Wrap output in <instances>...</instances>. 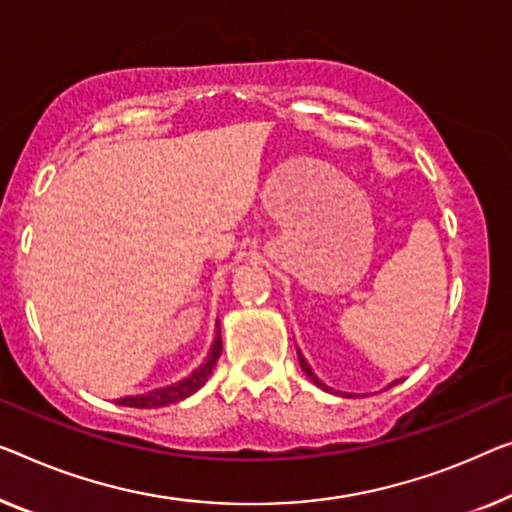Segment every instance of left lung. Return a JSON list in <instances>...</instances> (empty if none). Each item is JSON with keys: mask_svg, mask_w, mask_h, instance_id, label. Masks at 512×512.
I'll list each match as a JSON object with an SVG mask.
<instances>
[{"mask_svg": "<svg viewBox=\"0 0 512 512\" xmlns=\"http://www.w3.org/2000/svg\"><path fill=\"white\" fill-rule=\"evenodd\" d=\"M296 356H299V363H301V370L305 372V377H308V379L312 381V384H315L317 388H322V391H326V393H335V395H342V398H356V393H342V391H333V388H331V386H326V384H324V381H322V379H319V377L315 375V372H312V368H310V363H308V361H305V356L301 354V349H296ZM398 381H400V379H395V381H391V384H388V388H391V386H395V384H398Z\"/></svg>", "mask_w": 512, "mask_h": 512, "instance_id": "obj_1", "label": "left lung"}]
</instances>
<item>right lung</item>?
<instances>
[{"mask_svg": "<svg viewBox=\"0 0 512 512\" xmlns=\"http://www.w3.org/2000/svg\"><path fill=\"white\" fill-rule=\"evenodd\" d=\"M220 352H223V340H220V324L216 322V338H213L207 361H204L200 368L190 372V375L183 377L181 381H174L170 386L154 388V391H147L140 395H126V398H119L117 404H121V407H135V409H154V407H167V404L190 398V395L197 393L204 384H207V379L211 377L213 365H216Z\"/></svg>", "mask_w": 512, "mask_h": 512, "instance_id": "obj_1", "label": "right lung"}]
</instances>
